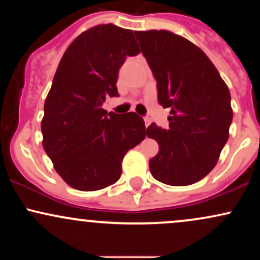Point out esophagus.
Segmentation results:
<instances>
[{"label":"esophagus","mask_w":260,"mask_h":260,"mask_svg":"<svg viewBox=\"0 0 260 260\" xmlns=\"http://www.w3.org/2000/svg\"><path fill=\"white\" fill-rule=\"evenodd\" d=\"M144 122H145V126H149V124L151 123V120H150V117H144Z\"/></svg>","instance_id":"34e87169"}]
</instances>
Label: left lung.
I'll return each mask as SVG.
<instances>
[{
  "mask_svg": "<svg viewBox=\"0 0 260 260\" xmlns=\"http://www.w3.org/2000/svg\"><path fill=\"white\" fill-rule=\"evenodd\" d=\"M157 83V100L171 110L169 128L155 123L147 136L159 144L149 160L155 180L189 186L215 168L232 122L230 90L197 45L169 30L134 31Z\"/></svg>",
  "mask_w": 260,
  "mask_h": 260,
  "instance_id": "8db88e82",
  "label": "left lung"
}]
</instances>
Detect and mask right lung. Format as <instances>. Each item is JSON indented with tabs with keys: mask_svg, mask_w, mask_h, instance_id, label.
Returning a JSON list of instances; mask_svg holds the SVG:
<instances>
[{
	"mask_svg": "<svg viewBox=\"0 0 260 260\" xmlns=\"http://www.w3.org/2000/svg\"><path fill=\"white\" fill-rule=\"evenodd\" d=\"M139 47L133 31L100 24L83 31L62 56L44 105L43 147L56 172L74 189L90 192L120 180L122 160L145 138L136 112L107 113L117 96L118 70Z\"/></svg>",
	"mask_w": 260,
	"mask_h": 260,
	"instance_id": "add662e5",
	"label": "right lung"
}]
</instances>
